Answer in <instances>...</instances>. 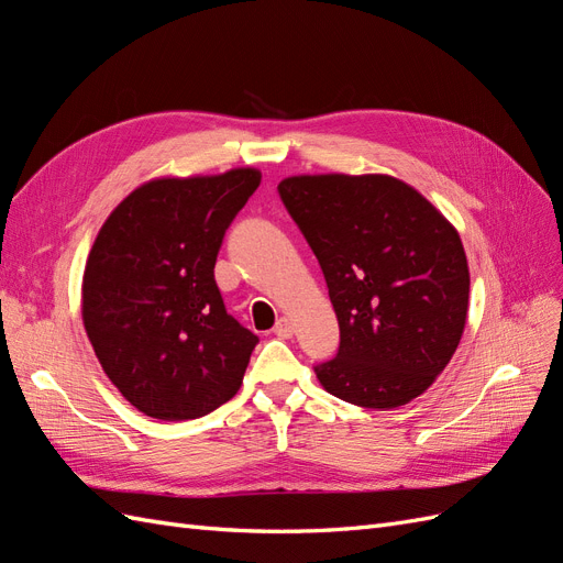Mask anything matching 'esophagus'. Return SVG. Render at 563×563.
Segmentation results:
<instances>
[{"instance_id":"34e87169","label":"esophagus","mask_w":563,"mask_h":563,"mask_svg":"<svg viewBox=\"0 0 563 563\" xmlns=\"http://www.w3.org/2000/svg\"><path fill=\"white\" fill-rule=\"evenodd\" d=\"M275 335L279 338H291L294 335V321L288 317H282L275 327Z\"/></svg>"}]
</instances>
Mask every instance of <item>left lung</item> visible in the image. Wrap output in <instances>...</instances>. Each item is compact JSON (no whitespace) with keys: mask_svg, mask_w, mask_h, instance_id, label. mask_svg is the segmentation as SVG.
<instances>
[{"mask_svg":"<svg viewBox=\"0 0 563 563\" xmlns=\"http://www.w3.org/2000/svg\"><path fill=\"white\" fill-rule=\"evenodd\" d=\"M340 327L321 387L354 406L420 397L465 331L470 267L457 230L416 187L385 174H302L279 183Z\"/></svg>","mask_w":563,"mask_h":563,"instance_id":"obj_1","label":"left lung"}]
</instances>
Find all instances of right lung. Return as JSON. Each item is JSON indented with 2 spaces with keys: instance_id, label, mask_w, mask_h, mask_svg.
<instances>
[{
  "instance_id": "1",
  "label": "right lung",
  "mask_w": 563,
  "mask_h": 563,
  "mask_svg": "<svg viewBox=\"0 0 563 563\" xmlns=\"http://www.w3.org/2000/svg\"><path fill=\"white\" fill-rule=\"evenodd\" d=\"M258 168L152 178L117 203L89 251L81 319L100 366L141 413L192 420L242 387L258 335L228 314L213 267Z\"/></svg>"
}]
</instances>
